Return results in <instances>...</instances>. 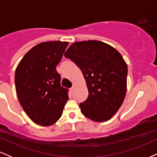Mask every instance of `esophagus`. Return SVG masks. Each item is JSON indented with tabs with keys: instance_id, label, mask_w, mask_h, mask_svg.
I'll return each mask as SVG.
<instances>
[{
	"instance_id": "34e87169",
	"label": "esophagus",
	"mask_w": 157,
	"mask_h": 157,
	"mask_svg": "<svg viewBox=\"0 0 157 157\" xmlns=\"http://www.w3.org/2000/svg\"><path fill=\"white\" fill-rule=\"evenodd\" d=\"M76 89H77V86H75V85H73L72 88H71V91H75V90H76Z\"/></svg>"
}]
</instances>
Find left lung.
Returning <instances> with one entry per match:
<instances>
[{"instance_id":"obj_1","label":"left lung","mask_w":157,"mask_h":157,"mask_svg":"<svg viewBox=\"0 0 157 157\" xmlns=\"http://www.w3.org/2000/svg\"><path fill=\"white\" fill-rule=\"evenodd\" d=\"M64 56L80 68L89 90L81 113L94 122L110 120L127 91L128 67L120 52L101 41L86 40L74 43Z\"/></svg>"}]
</instances>
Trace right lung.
Returning <instances> with one entry per match:
<instances>
[{"label":"right lung","mask_w":157,"mask_h":157,"mask_svg":"<svg viewBox=\"0 0 157 157\" xmlns=\"http://www.w3.org/2000/svg\"><path fill=\"white\" fill-rule=\"evenodd\" d=\"M68 42H43L23 56L15 70V89L23 111L42 126L55 123L68 100V89L60 85L56 70Z\"/></svg>","instance_id":"obj_1"}]
</instances>
